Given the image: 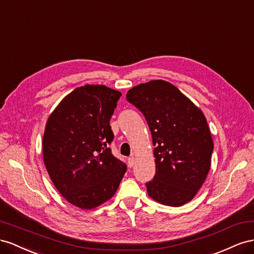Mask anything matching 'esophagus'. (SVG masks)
<instances>
[{"mask_svg":"<svg viewBox=\"0 0 254 254\" xmlns=\"http://www.w3.org/2000/svg\"><path fill=\"white\" fill-rule=\"evenodd\" d=\"M134 163H135V158L132 156V157H128V159H127V165H128V167H133L134 166Z\"/></svg>","mask_w":254,"mask_h":254,"instance_id":"obj_1","label":"esophagus"}]
</instances>
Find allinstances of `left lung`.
<instances>
[{
  "instance_id": "8db88e82",
  "label": "left lung",
  "mask_w": 254,
  "mask_h": 254,
  "mask_svg": "<svg viewBox=\"0 0 254 254\" xmlns=\"http://www.w3.org/2000/svg\"><path fill=\"white\" fill-rule=\"evenodd\" d=\"M127 100L144 116L155 147L156 171L146 183L148 194L165 205L187 203L211 167L214 143L203 113L162 79L133 87Z\"/></svg>"
}]
</instances>
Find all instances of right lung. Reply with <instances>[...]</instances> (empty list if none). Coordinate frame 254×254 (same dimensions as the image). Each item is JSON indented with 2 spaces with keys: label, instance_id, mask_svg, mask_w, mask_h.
Wrapping results in <instances>:
<instances>
[{
  "label": "right lung",
  "instance_id": "obj_1",
  "mask_svg": "<svg viewBox=\"0 0 254 254\" xmlns=\"http://www.w3.org/2000/svg\"><path fill=\"white\" fill-rule=\"evenodd\" d=\"M120 97L104 85L78 87L48 119L42 140L46 168L56 190L79 208L110 200L127 171L110 148V120Z\"/></svg>",
  "mask_w": 254,
  "mask_h": 254
}]
</instances>
